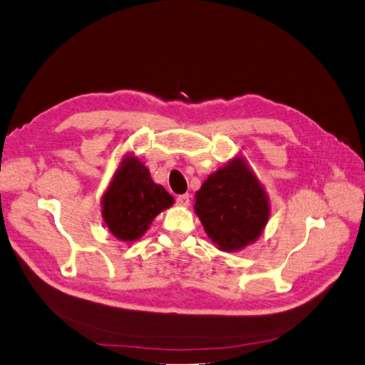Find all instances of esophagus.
I'll list each match as a JSON object with an SVG mask.
<instances>
[{
    "instance_id": "1",
    "label": "esophagus",
    "mask_w": 365,
    "mask_h": 365,
    "mask_svg": "<svg viewBox=\"0 0 365 365\" xmlns=\"http://www.w3.org/2000/svg\"><path fill=\"white\" fill-rule=\"evenodd\" d=\"M177 205H180V207H190V194H182L179 197L175 199Z\"/></svg>"
}]
</instances>
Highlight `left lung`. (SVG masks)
Returning a JSON list of instances; mask_svg holds the SVG:
<instances>
[{
	"mask_svg": "<svg viewBox=\"0 0 365 365\" xmlns=\"http://www.w3.org/2000/svg\"><path fill=\"white\" fill-rule=\"evenodd\" d=\"M194 208L208 237L223 251L242 250L255 242L269 217L267 194L242 158L203 182L195 192Z\"/></svg>",
	"mask_w": 365,
	"mask_h": 365,
	"instance_id": "left-lung-1",
	"label": "left lung"
}]
</instances>
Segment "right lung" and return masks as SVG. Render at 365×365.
Returning <instances> with one entry per match:
<instances>
[{
    "label": "right lung",
    "mask_w": 365,
    "mask_h": 365,
    "mask_svg": "<svg viewBox=\"0 0 365 365\" xmlns=\"http://www.w3.org/2000/svg\"><path fill=\"white\" fill-rule=\"evenodd\" d=\"M173 203V195L153 182L148 168L135 157H128L103 195V219L117 239L133 242Z\"/></svg>",
    "instance_id": "right-lung-1"
}]
</instances>
